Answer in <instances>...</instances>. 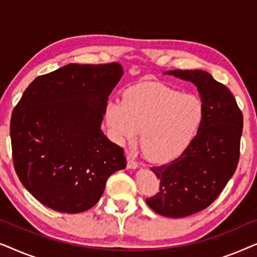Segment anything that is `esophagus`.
Instances as JSON below:
<instances>
[{"mask_svg":"<svg viewBox=\"0 0 257 257\" xmlns=\"http://www.w3.org/2000/svg\"><path fill=\"white\" fill-rule=\"evenodd\" d=\"M127 167L128 168H137L138 167V163H137V161L133 159V157L132 156H127Z\"/></svg>","mask_w":257,"mask_h":257,"instance_id":"obj_1","label":"esophagus"}]
</instances>
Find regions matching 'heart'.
Listing matches in <instances>:
<instances>
[{
  "instance_id": "b5f03b06",
  "label": "heart",
  "mask_w": 257,
  "mask_h": 257,
  "mask_svg": "<svg viewBox=\"0 0 257 257\" xmlns=\"http://www.w3.org/2000/svg\"><path fill=\"white\" fill-rule=\"evenodd\" d=\"M203 119L195 94L181 93L160 83L133 86L122 101L107 104L106 120L113 138L132 142L139 135L144 152L153 161H167L189 146Z\"/></svg>"
}]
</instances>
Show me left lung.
I'll list each match as a JSON object with an SVG mask.
<instances>
[{
  "mask_svg": "<svg viewBox=\"0 0 257 257\" xmlns=\"http://www.w3.org/2000/svg\"><path fill=\"white\" fill-rule=\"evenodd\" d=\"M166 73L195 84L203 104V119L180 157L151 167L160 186L146 203L160 215L185 217L215 201L233 177L240 159L243 115L230 90L210 73L202 70Z\"/></svg>",
  "mask_w": 257,
  "mask_h": 257,
  "instance_id": "left-lung-1",
  "label": "left lung"
}]
</instances>
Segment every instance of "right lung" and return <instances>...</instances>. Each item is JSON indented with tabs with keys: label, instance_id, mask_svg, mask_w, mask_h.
<instances>
[{
	"label": "right lung",
	"instance_id": "obj_1",
	"mask_svg": "<svg viewBox=\"0 0 257 257\" xmlns=\"http://www.w3.org/2000/svg\"><path fill=\"white\" fill-rule=\"evenodd\" d=\"M119 63L68 64L38 76L14 107L13 163L24 187L57 212H85L111 174L126 167L124 149L100 130Z\"/></svg>",
	"mask_w": 257,
	"mask_h": 257
}]
</instances>
